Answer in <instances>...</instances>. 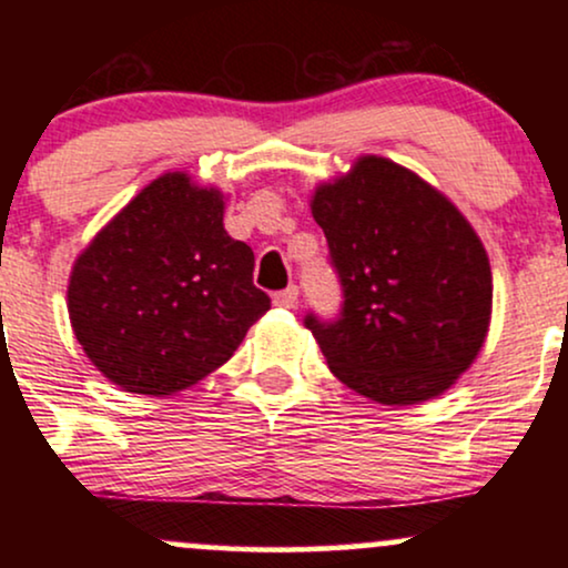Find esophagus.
<instances>
[{"label":"esophagus","mask_w":568,"mask_h":568,"mask_svg":"<svg viewBox=\"0 0 568 568\" xmlns=\"http://www.w3.org/2000/svg\"><path fill=\"white\" fill-rule=\"evenodd\" d=\"M272 302H275L277 306H285V310H293V306L298 304V288L296 285H288L285 291H277L275 296H272Z\"/></svg>","instance_id":"esophagus-1"}]
</instances>
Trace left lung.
I'll use <instances>...</instances> for the list:
<instances>
[{"mask_svg":"<svg viewBox=\"0 0 568 568\" xmlns=\"http://www.w3.org/2000/svg\"><path fill=\"white\" fill-rule=\"evenodd\" d=\"M342 285L336 317L304 325L334 374L387 406L440 395L484 347L491 266L465 216L419 175L363 158L312 200Z\"/></svg>","mask_w":568,"mask_h":568,"instance_id":"8db88e82","label":"left lung"}]
</instances>
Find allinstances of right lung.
<instances>
[{"label":"right lung","mask_w":568,"mask_h":568,"mask_svg":"<svg viewBox=\"0 0 568 568\" xmlns=\"http://www.w3.org/2000/svg\"><path fill=\"white\" fill-rule=\"evenodd\" d=\"M270 310L251 245L224 230L216 189L152 181L77 258L69 315L82 349L125 393L168 395L226 363Z\"/></svg>","instance_id":"add662e5"}]
</instances>
